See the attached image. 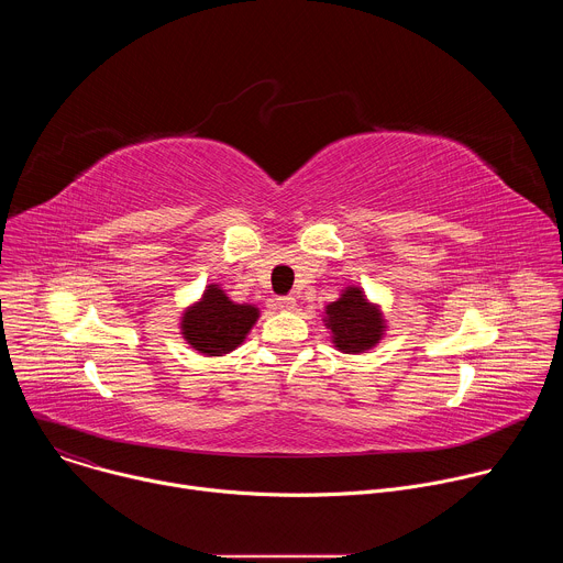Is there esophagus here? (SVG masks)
I'll use <instances>...</instances> for the list:
<instances>
[{"label": "esophagus", "mask_w": 563, "mask_h": 563, "mask_svg": "<svg viewBox=\"0 0 563 563\" xmlns=\"http://www.w3.org/2000/svg\"><path fill=\"white\" fill-rule=\"evenodd\" d=\"M296 307V298L294 296H280L276 298V309L280 311H291Z\"/></svg>", "instance_id": "esophagus-1"}]
</instances>
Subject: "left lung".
I'll return each instance as SVG.
<instances>
[{"instance_id": "1", "label": "left lung", "mask_w": 563, "mask_h": 563, "mask_svg": "<svg viewBox=\"0 0 563 563\" xmlns=\"http://www.w3.org/2000/svg\"><path fill=\"white\" fill-rule=\"evenodd\" d=\"M325 328L332 332V343L343 354H363L376 347L387 330L383 311L367 300L363 287L350 285L341 296L325 307Z\"/></svg>"}]
</instances>
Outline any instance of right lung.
<instances>
[{
	"instance_id": "add662e5",
	"label": "right lung",
	"mask_w": 563,
	"mask_h": 563,
	"mask_svg": "<svg viewBox=\"0 0 563 563\" xmlns=\"http://www.w3.org/2000/svg\"><path fill=\"white\" fill-rule=\"evenodd\" d=\"M261 309L250 302H233L216 283L180 316L183 339L205 356H222L243 345Z\"/></svg>"
}]
</instances>
